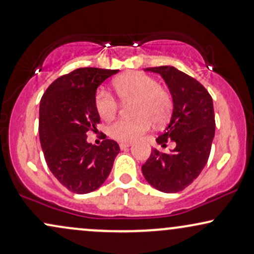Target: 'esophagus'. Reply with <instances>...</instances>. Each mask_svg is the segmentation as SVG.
<instances>
[{"mask_svg": "<svg viewBox=\"0 0 254 254\" xmlns=\"http://www.w3.org/2000/svg\"><path fill=\"white\" fill-rule=\"evenodd\" d=\"M119 147H121V149H127V148L131 147V143H129V142H122Z\"/></svg>", "mask_w": 254, "mask_h": 254, "instance_id": "esophagus-1", "label": "esophagus"}]
</instances>
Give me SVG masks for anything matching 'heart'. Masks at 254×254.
<instances>
[{
  "instance_id": "obj_1",
  "label": "heart",
  "mask_w": 254,
  "mask_h": 254,
  "mask_svg": "<svg viewBox=\"0 0 254 254\" xmlns=\"http://www.w3.org/2000/svg\"><path fill=\"white\" fill-rule=\"evenodd\" d=\"M113 87L122 101L136 100L137 118L121 119L109 127L112 138L121 142H133L155 125L164 124L170 117L172 99L167 90L159 87L153 77L142 72H129L113 81ZM95 109L104 121H111L116 116L118 104L107 90L100 89L95 95Z\"/></svg>"
}]
</instances>
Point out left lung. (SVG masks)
<instances>
[{"label":"left lung","instance_id":"obj_1","mask_svg":"<svg viewBox=\"0 0 254 254\" xmlns=\"http://www.w3.org/2000/svg\"><path fill=\"white\" fill-rule=\"evenodd\" d=\"M164 78L172 95L173 112L170 124L156 142H176L171 153L151 149L142 173L156 190L166 193L183 191L199 176L210 155L215 136V113L212 99L204 87L171 65L147 68Z\"/></svg>","mask_w":254,"mask_h":254}]
</instances>
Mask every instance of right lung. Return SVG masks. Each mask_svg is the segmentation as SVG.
I'll return each mask as SVG.
<instances>
[{
  "label": "right lung",
  "instance_id": "obj_1",
  "mask_svg": "<svg viewBox=\"0 0 254 254\" xmlns=\"http://www.w3.org/2000/svg\"><path fill=\"white\" fill-rule=\"evenodd\" d=\"M119 70L80 68L54 81L39 107V138L44 157L56 179L74 193L103 185L121 151L113 139L99 147L87 142V132L100 122L95 109L97 89Z\"/></svg>",
  "mask_w": 254,
  "mask_h": 254
}]
</instances>
